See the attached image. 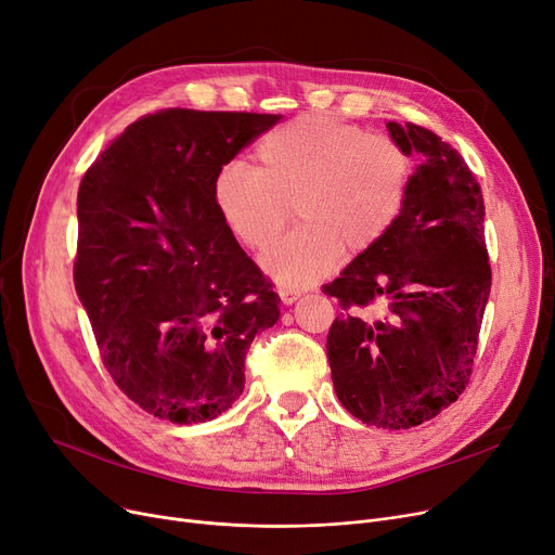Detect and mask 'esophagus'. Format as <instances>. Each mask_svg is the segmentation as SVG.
Returning a JSON list of instances; mask_svg holds the SVG:
<instances>
[{
    "label": "esophagus",
    "mask_w": 555,
    "mask_h": 555,
    "mask_svg": "<svg viewBox=\"0 0 555 555\" xmlns=\"http://www.w3.org/2000/svg\"><path fill=\"white\" fill-rule=\"evenodd\" d=\"M279 297H281V304H283V306H293V304L299 299V293H295V289L281 287V289H279Z\"/></svg>",
    "instance_id": "esophagus-1"
}]
</instances>
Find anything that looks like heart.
<instances>
[{
  "mask_svg": "<svg viewBox=\"0 0 555 555\" xmlns=\"http://www.w3.org/2000/svg\"><path fill=\"white\" fill-rule=\"evenodd\" d=\"M254 170L227 164L211 197L224 229L247 249H266L293 206L300 227L262 256L281 287L304 289L346 256L380 245L410 197L416 162L389 134L333 114H301L256 145Z\"/></svg>",
  "mask_w": 555,
  "mask_h": 555,
  "instance_id": "obj_1",
  "label": "heart"
}]
</instances>
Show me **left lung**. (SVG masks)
I'll return each instance as SVG.
<instances>
[{
    "instance_id": "left-lung-1",
    "label": "left lung",
    "mask_w": 555,
    "mask_h": 555,
    "mask_svg": "<svg viewBox=\"0 0 555 555\" xmlns=\"http://www.w3.org/2000/svg\"><path fill=\"white\" fill-rule=\"evenodd\" d=\"M387 128L421 164L387 238L324 285L344 310L326 353L346 412L366 425L410 429L468 387L492 274L483 197L468 164L427 128ZM375 300L388 306L387 318L366 323L347 312Z\"/></svg>"
}]
</instances>
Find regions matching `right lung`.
Returning a JSON list of instances; mask_svg holds the SVG:
<instances>
[{
    "label": "right lung",
    "mask_w": 555,
    "mask_h": 555,
    "mask_svg": "<svg viewBox=\"0 0 555 555\" xmlns=\"http://www.w3.org/2000/svg\"><path fill=\"white\" fill-rule=\"evenodd\" d=\"M279 114L170 107L130 124L78 189L74 285L101 360L132 402L178 425L245 389V356L279 295L220 222L218 170Z\"/></svg>",
    "instance_id": "1"
}]
</instances>
